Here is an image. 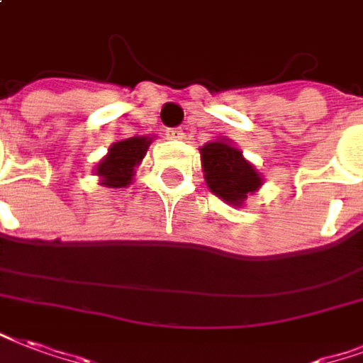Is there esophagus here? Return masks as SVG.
<instances>
[{
  "instance_id": "esophagus-1",
  "label": "esophagus",
  "mask_w": 363,
  "mask_h": 363,
  "mask_svg": "<svg viewBox=\"0 0 363 363\" xmlns=\"http://www.w3.org/2000/svg\"><path fill=\"white\" fill-rule=\"evenodd\" d=\"M165 136L171 138V140H181V138H184V133H182V128L169 127L165 128Z\"/></svg>"
}]
</instances>
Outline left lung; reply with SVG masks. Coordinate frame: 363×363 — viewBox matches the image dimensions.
Masks as SVG:
<instances>
[{"mask_svg": "<svg viewBox=\"0 0 363 363\" xmlns=\"http://www.w3.org/2000/svg\"><path fill=\"white\" fill-rule=\"evenodd\" d=\"M202 163L206 182L211 192L233 206H240L248 194L256 192L262 184L256 169L227 142L206 144L202 147Z\"/></svg>", "mask_w": 363, "mask_h": 363, "instance_id": "8db88e82", "label": "left lung"}]
</instances>
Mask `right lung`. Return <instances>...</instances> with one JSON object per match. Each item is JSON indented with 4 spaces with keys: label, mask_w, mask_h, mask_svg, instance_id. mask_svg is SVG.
I'll return each mask as SVG.
<instances>
[{
    "label": "right lung",
    "mask_w": 363,
    "mask_h": 363,
    "mask_svg": "<svg viewBox=\"0 0 363 363\" xmlns=\"http://www.w3.org/2000/svg\"><path fill=\"white\" fill-rule=\"evenodd\" d=\"M150 142L152 140L142 138V136H134V138L113 144L109 154L96 169V173L101 177V184H106L109 189H123L130 184L134 167L146 155Z\"/></svg>",
    "instance_id": "right-lung-1"
}]
</instances>
